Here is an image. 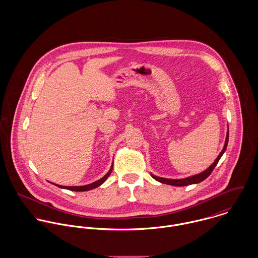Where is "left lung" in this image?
<instances>
[{
	"label": "left lung",
	"instance_id": "left-lung-1",
	"mask_svg": "<svg viewBox=\"0 0 258 258\" xmlns=\"http://www.w3.org/2000/svg\"><path fill=\"white\" fill-rule=\"evenodd\" d=\"M228 128V126H227ZM228 136H229V131L227 129V132H226V137H225V142H224V146L222 148L220 155L218 156V158L215 160V162L208 168L206 169L204 172L200 173V174H197V175H194V176H189V177H186L184 179H166V178H162V177H158V176H155L154 174L151 173V176L153 177V179H155L156 181L162 183V184H171V185H175V186H184V185H188V184H199L201 182H203L204 180H206L213 172V170L215 169V167L217 166V164L219 163L220 159L221 158V156L223 155V153L225 152L226 147H227V143H228Z\"/></svg>",
	"mask_w": 258,
	"mask_h": 258
}]
</instances>
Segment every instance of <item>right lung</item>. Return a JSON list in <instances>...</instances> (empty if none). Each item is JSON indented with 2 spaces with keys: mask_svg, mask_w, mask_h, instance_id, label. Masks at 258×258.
Masks as SVG:
<instances>
[{
  "mask_svg": "<svg viewBox=\"0 0 258 258\" xmlns=\"http://www.w3.org/2000/svg\"><path fill=\"white\" fill-rule=\"evenodd\" d=\"M112 169H113V165L111 166L110 170L108 171V173H107L104 177H102L100 180H98V181H96V182H94V183H92V184H85V185H74V186L60 185V184H55V185H57L58 187L66 188V189H70V190H74V191H85V190H89V189L95 188V187H97V186H99V185H101V184H103V183L107 180V178L110 176L111 172H112Z\"/></svg>",
  "mask_w": 258,
  "mask_h": 258,
  "instance_id": "1",
  "label": "right lung"
}]
</instances>
